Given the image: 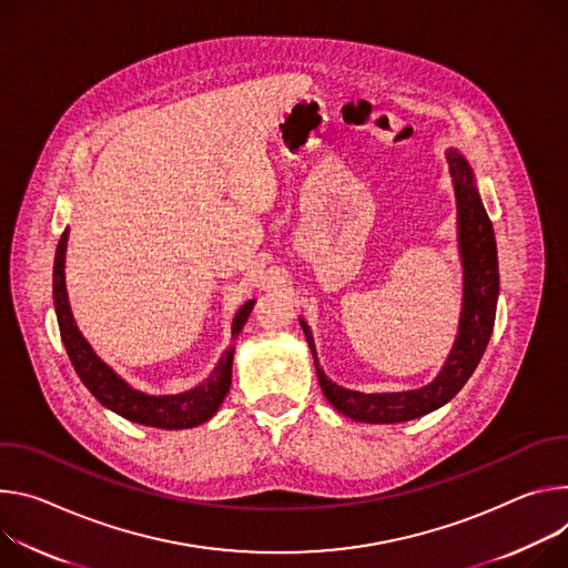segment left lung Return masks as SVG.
<instances>
[{
  "label": "left lung",
  "mask_w": 568,
  "mask_h": 568,
  "mask_svg": "<svg viewBox=\"0 0 568 568\" xmlns=\"http://www.w3.org/2000/svg\"><path fill=\"white\" fill-rule=\"evenodd\" d=\"M447 164L454 182L458 210V247L463 262V311L456 343L435 379L415 390L399 393H358L334 384L318 363L316 345L304 318L300 327L316 363L318 382L327 402L354 422L399 424L417 419L452 402L467 384L489 343L496 300H498V260L491 221L483 207L474 171L458 149H447Z\"/></svg>",
  "instance_id": "obj_1"
}]
</instances>
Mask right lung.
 Returning <instances> with one entry per match:
<instances>
[{"label":"right lung","mask_w":568,"mask_h":568,"mask_svg":"<svg viewBox=\"0 0 568 568\" xmlns=\"http://www.w3.org/2000/svg\"><path fill=\"white\" fill-rule=\"evenodd\" d=\"M68 239L70 230L62 232L58 247H55V260H53V306H55V318L60 327L62 343H65L68 356L81 376L85 388L112 413L155 428H194L216 415L223 399L230 393L232 386V358H234V345H230L214 372L207 379L178 395H146L138 388H133L129 382L121 379V376L103 363L92 345L85 341L81 329L77 327V321L70 308L68 286H65V255H68ZM255 300H247L232 321V341L241 334Z\"/></svg>","instance_id":"1"}]
</instances>
